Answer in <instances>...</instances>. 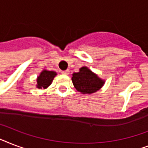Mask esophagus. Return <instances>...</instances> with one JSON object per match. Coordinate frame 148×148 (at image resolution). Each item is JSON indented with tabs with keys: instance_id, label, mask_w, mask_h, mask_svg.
<instances>
[{
	"instance_id": "esophagus-1",
	"label": "esophagus",
	"mask_w": 148,
	"mask_h": 148,
	"mask_svg": "<svg viewBox=\"0 0 148 148\" xmlns=\"http://www.w3.org/2000/svg\"><path fill=\"white\" fill-rule=\"evenodd\" d=\"M61 74H65V75H67V74H69V71H68V70H66V71H61Z\"/></svg>"
}]
</instances>
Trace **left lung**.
Returning <instances> with one entry per match:
<instances>
[{
	"mask_svg": "<svg viewBox=\"0 0 148 148\" xmlns=\"http://www.w3.org/2000/svg\"><path fill=\"white\" fill-rule=\"evenodd\" d=\"M71 80L76 90L83 95L97 92L105 83L104 80L86 66L81 67L78 72L73 73Z\"/></svg>",
	"mask_w": 148,
	"mask_h": 148,
	"instance_id": "1",
	"label": "left lung"
}]
</instances>
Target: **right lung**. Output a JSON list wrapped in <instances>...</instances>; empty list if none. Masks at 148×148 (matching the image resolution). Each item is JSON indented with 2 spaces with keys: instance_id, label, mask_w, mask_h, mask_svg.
I'll list each match as a JSON object with an SVG mask.
<instances>
[{
  "instance_id": "obj_1",
  "label": "right lung",
  "mask_w": 148,
  "mask_h": 148,
  "mask_svg": "<svg viewBox=\"0 0 148 148\" xmlns=\"http://www.w3.org/2000/svg\"><path fill=\"white\" fill-rule=\"evenodd\" d=\"M57 75V73L53 71H47L44 69L40 72L39 76L37 77V84L36 87L38 89H46L52 83L53 78Z\"/></svg>"
}]
</instances>
